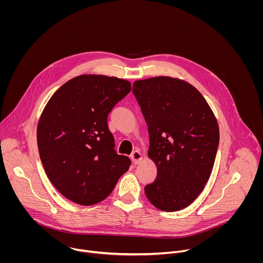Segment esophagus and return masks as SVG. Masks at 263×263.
Instances as JSON below:
<instances>
[{"label": "esophagus", "instance_id": "obj_1", "mask_svg": "<svg viewBox=\"0 0 263 263\" xmlns=\"http://www.w3.org/2000/svg\"><path fill=\"white\" fill-rule=\"evenodd\" d=\"M130 158L132 159V161H133L134 164H138V163L141 161V159H142V155H141V153L138 151V149H136V151H134V152L131 154Z\"/></svg>", "mask_w": 263, "mask_h": 263}]
</instances>
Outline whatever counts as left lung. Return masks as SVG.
<instances>
[{"mask_svg": "<svg viewBox=\"0 0 263 263\" xmlns=\"http://www.w3.org/2000/svg\"><path fill=\"white\" fill-rule=\"evenodd\" d=\"M132 91L147 125L148 157L157 166L145 196L162 211L181 210L198 198L211 175L219 141L216 119L200 91L183 80H138Z\"/></svg>", "mask_w": 263, "mask_h": 263, "instance_id": "obj_1", "label": "left lung"}]
</instances>
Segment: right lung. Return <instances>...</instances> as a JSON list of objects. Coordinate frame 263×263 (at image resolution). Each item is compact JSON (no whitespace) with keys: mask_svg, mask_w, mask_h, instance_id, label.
<instances>
[{"mask_svg":"<svg viewBox=\"0 0 263 263\" xmlns=\"http://www.w3.org/2000/svg\"><path fill=\"white\" fill-rule=\"evenodd\" d=\"M131 91V83L102 74H82L63 84L46 105L37 126V145L46 174L71 202L89 206L114 191L131 160L119 155L108 115Z\"/></svg>","mask_w":263,"mask_h":263,"instance_id":"right-lung-1","label":"right lung"}]
</instances>
